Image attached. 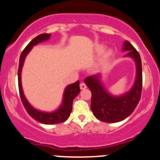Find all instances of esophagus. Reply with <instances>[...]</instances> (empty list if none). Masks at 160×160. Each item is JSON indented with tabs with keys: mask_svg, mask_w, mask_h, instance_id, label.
<instances>
[{
	"mask_svg": "<svg viewBox=\"0 0 160 160\" xmlns=\"http://www.w3.org/2000/svg\"><path fill=\"white\" fill-rule=\"evenodd\" d=\"M86 88H87V85L85 84L84 82H82L81 84H80V89H81V90H85Z\"/></svg>",
	"mask_w": 160,
	"mask_h": 160,
	"instance_id": "esophagus-1",
	"label": "esophagus"
}]
</instances>
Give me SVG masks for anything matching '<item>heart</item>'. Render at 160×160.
Returning <instances> with one entry per match:
<instances>
[{
    "mask_svg": "<svg viewBox=\"0 0 160 160\" xmlns=\"http://www.w3.org/2000/svg\"><path fill=\"white\" fill-rule=\"evenodd\" d=\"M103 49H104V46H100L98 48V51H101V50H102ZM112 53H113V50L111 49H107V50H106V51H105V53H104V58L110 57V56H111V55L112 54Z\"/></svg>",
    "mask_w": 160,
    "mask_h": 160,
    "instance_id": "1",
    "label": "heart"
}]
</instances>
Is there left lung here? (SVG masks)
<instances>
[{
    "instance_id": "left-lung-1",
    "label": "left lung",
    "mask_w": 160,
    "mask_h": 160,
    "mask_svg": "<svg viewBox=\"0 0 160 160\" xmlns=\"http://www.w3.org/2000/svg\"><path fill=\"white\" fill-rule=\"evenodd\" d=\"M122 51L128 52L124 57L132 58L136 66L135 82L128 92L121 95L111 94L102 82L101 73L89 76L84 80L91 91V111L94 116L102 122L122 121L131 115L140 100L142 85L140 55L128 41L123 42Z\"/></svg>"
}]
</instances>
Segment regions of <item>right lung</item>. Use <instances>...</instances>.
<instances>
[{"label": "right lung", "instance_id": "right-lung-1", "mask_svg": "<svg viewBox=\"0 0 160 160\" xmlns=\"http://www.w3.org/2000/svg\"><path fill=\"white\" fill-rule=\"evenodd\" d=\"M51 37L50 33H42V34L38 35L35 38H33L28 46L25 48L22 54L20 56L19 60V66H18V87H19V92L21 98H22V103L25 110L28 112V114L32 117L33 119H35L38 122L43 124H47V125H51V124H58L61 122H65L69 116L70 115V113L72 111V107H73V101L75 98L76 96L80 92V87H79V81L75 82L74 83L68 85L65 88L64 93H63L62 101L61 103L60 107L51 112H46V111H39L38 109L34 108L31 105L27 98H25L24 94L23 89H22V67H23L24 62H25V58L28 55V53L30 52L32 48L34 46L38 45V43L48 41Z\"/></svg>", "mask_w": 160, "mask_h": 160}]
</instances>
